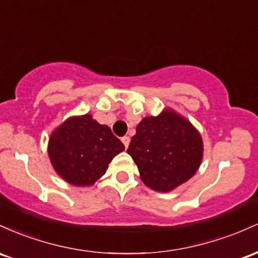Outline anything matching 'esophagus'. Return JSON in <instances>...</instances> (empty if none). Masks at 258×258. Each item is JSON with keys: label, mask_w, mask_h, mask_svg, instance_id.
<instances>
[{"label": "esophagus", "mask_w": 258, "mask_h": 258, "mask_svg": "<svg viewBox=\"0 0 258 258\" xmlns=\"http://www.w3.org/2000/svg\"><path fill=\"white\" fill-rule=\"evenodd\" d=\"M121 143L124 144V146L128 147L129 143H130V138L129 137H123V138H121Z\"/></svg>", "instance_id": "obj_1"}]
</instances>
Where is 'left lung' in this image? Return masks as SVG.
<instances>
[{
	"mask_svg": "<svg viewBox=\"0 0 258 258\" xmlns=\"http://www.w3.org/2000/svg\"><path fill=\"white\" fill-rule=\"evenodd\" d=\"M126 152L152 190L168 192L195 174L202 160V139L191 124L172 111L144 118Z\"/></svg>",
	"mask_w": 258,
	"mask_h": 258,
	"instance_id": "left-lung-1",
	"label": "left lung"
}]
</instances>
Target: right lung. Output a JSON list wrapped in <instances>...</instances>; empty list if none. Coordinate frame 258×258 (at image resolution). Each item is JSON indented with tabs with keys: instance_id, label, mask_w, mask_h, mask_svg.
Returning <instances> with one entry per match:
<instances>
[{
	"instance_id": "add662e5",
	"label": "right lung",
	"mask_w": 258,
	"mask_h": 258,
	"mask_svg": "<svg viewBox=\"0 0 258 258\" xmlns=\"http://www.w3.org/2000/svg\"><path fill=\"white\" fill-rule=\"evenodd\" d=\"M124 145L90 114L69 118L51 135L48 156L56 172L77 186H89L106 173Z\"/></svg>"
}]
</instances>
